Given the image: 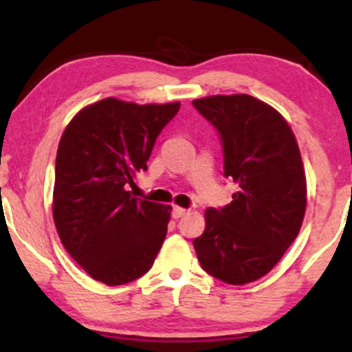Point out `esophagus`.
Wrapping results in <instances>:
<instances>
[{"label":"esophagus","mask_w":352,"mask_h":352,"mask_svg":"<svg viewBox=\"0 0 352 352\" xmlns=\"http://www.w3.org/2000/svg\"><path fill=\"white\" fill-rule=\"evenodd\" d=\"M185 213H187V210L182 208V207H173V208H172V217H173V218L184 217Z\"/></svg>","instance_id":"1"}]
</instances>
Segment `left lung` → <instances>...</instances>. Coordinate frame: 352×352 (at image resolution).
I'll return each instance as SVG.
<instances>
[{
	"label": "left lung",
	"mask_w": 352,
	"mask_h": 352,
	"mask_svg": "<svg viewBox=\"0 0 352 352\" xmlns=\"http://www.w3.org/2000/svg\"><path fill=\"white\" fill-rule=\"evenodd\" d=\"M220 135L232 201L207 208L193 240L201 268L228 285L265 276L300 233L306 177L296 139L278 111L248 94L193 100Z\"/></svg>",
	"instance_id": "8db88e82"
}]
</instances>
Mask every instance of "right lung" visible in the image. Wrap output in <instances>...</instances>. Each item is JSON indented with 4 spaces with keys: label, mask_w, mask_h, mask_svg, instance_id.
<instances>
[{
    "label": "right lung",
    "mask_w": 352,
    "mask_h": 352,
    "mask_svg": "<svg viewBox=\"0 0 352 352\" xmlns=\"http://www.w3.org/2000/svg\"><path fill=\"white\" fill-rule=\"evenodd\" d=\"M180 102L137 106L112 98L79 112L56 155L52 217L64 248L104 285L131 283L152 268L167 235L168 205L127 192Z\"/></svg>",
    "instance_id": "1"
}]
</instances>
